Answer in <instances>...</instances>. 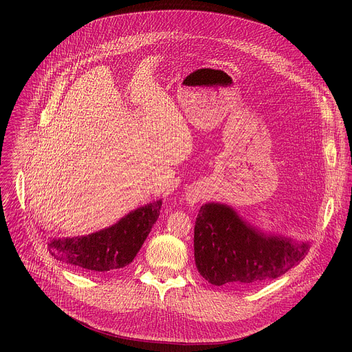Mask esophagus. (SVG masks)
Listing matches in <instances>:
<instances>
[{
	"mask_svg": "<svg viewBox=\"0 0 352 352\" xmlns=\"http://www.w3.org/2000/svg\"><path fill=\"white\" fill-rule=\"evenodd\" d=\"M201 198H202V191H201L198 187H192V188L188 190V192H187V201H188V204L194 206V204H197V202H198Z\"/></svg>",
	"mask_w": 352,
	"mask_h": 352,
	"instance_id": "1",
	"label": "esophagus"
}]
</instances>
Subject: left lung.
<instances>
[{
	"instance_id": "left-lung-1",
	"label": "left lung",
	"mask_w": 352,
	"mask_h": 352,
	"mask_svg": "<svg viewBox=\"0 0 352 352\" xmlns=\"http://www.w3.org/2000/svg\"><path fill=\"white\" fill-rule=\"evenodd\" d=\"M308 248V243L255 230L218 202L204 204L197 215L195 265L212 285L250 288L278 278L304 260Z\"/></svg>"
}]
</instances>
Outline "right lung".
<instances>
[{
	"label": "right lung",
	"mask_w": 352,
	"mask_h": 352,
	"mask_svg": "<svg viewBox=\"0 0 352 352\" xmlns=\"http://www.w3.org/2000/svg\"><path fill=\"white\" fill-rule=\"evenodd\" d=\"M162 201L140 207L117 224L82 236L52 238L48 251L58 261L91 272L117 271L131 264L160 217Z\"/></svg>",
	"instance_id": "1"
}]
</instances>
